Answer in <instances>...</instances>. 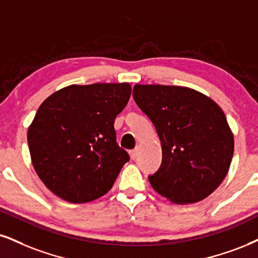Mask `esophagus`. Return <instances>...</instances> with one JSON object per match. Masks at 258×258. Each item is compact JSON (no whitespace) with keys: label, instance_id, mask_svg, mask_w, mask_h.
Masks as SVG:
<instances>
[{"label":"esophagus","instance_id":"1","mask_svg":"<svg viewBox=\"0 0 258 258\" xmlns=\"http://www.w3.org/2000/svg\"><path fill=\"white\" fill-rule=\"evenodd\" d=\"M129 154H130V158L133 159V160H135L136 159V155H138V149H132V151L129 152Z\"/></svg>","mask_w":258,"mask_h":258}]
</instances>
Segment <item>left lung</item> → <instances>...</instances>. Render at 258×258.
Segmentation results:
<instances>
[{
  "mask_svg": "<svg viewBox=\"0 0 258 258\" xmlns=\"http://www.w3.org/2000/svg\"><path fill=\"white\" fill-rule=\"evenodd\" d=\"M133 97L161 141V165L148 176L153 189L179 205L211 195L233 157L224 111L200 92L179 86L135 85Z\"/></svg>",
  "mask_w": 258,
  "mask_h": 258,
  "instance_id": "left-lung-1",
  "label": "left lung"
}]
</instances>
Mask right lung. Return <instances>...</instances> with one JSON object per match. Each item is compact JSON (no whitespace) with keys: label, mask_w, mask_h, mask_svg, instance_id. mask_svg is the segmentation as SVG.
I'll use <instances>...</instances> for the list:
<instances>
[{"label":"right lung","mask_w":258,"mask_h":258,"mask_svg":"<svg viewBox=\"0 0 258 258\" xmlns=\"http://www.w3.org/2000/svg\"><path fill=\"white\" fill-rule=\"evenodd\" d=\"M130 94L129 84L72 85L40 105L27 142L47 189L68 202L85 203L112 187L129 161L113 124Z\"/></svg>","instance_id":"add662e5"}]
</instances>
